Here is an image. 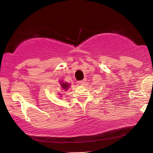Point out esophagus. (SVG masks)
Returning a JSON list of instances; mask_svg holds the SVG:
<instances>
[{
  "mask_svg": "<svg viewBox=\"0 0 153 153\" xmlns=\"http://www.w3.org/2000/svg\"><path fill=\"white\" fill-rule=\"evenodd\" d=\"M77 83H78V84H79V85H84L86 83V80L85 79H83V80H79L77 82Z\"/></svg>",
  "mask_w": 153,
  "mask_h": 153,
  "instance_id": "1",
  "label": "esophagus"
}]
</instances>
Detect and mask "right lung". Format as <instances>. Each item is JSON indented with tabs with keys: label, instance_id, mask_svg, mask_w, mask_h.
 Segmentation results:
<instances>
[{
	"label": "right lung",
	"instance_id": "obj_1",
	"mask_svg": "<svg viewBox=\"0 0 153 153\" xmlns=\"http://www.w3.org/2000/svg\"><path fill=\"white\" fill-rule=\"evenodd\" d=\"M59 83H60V84L62 89V90H65V91H67L70 88L71 84L69 83L65 82H63L62 79H60V80L59 81ZM59 95H60V94H59Z\"/></svg>",
	"mask_w": 153,
	"mask_h": 153
}]
</instances>
